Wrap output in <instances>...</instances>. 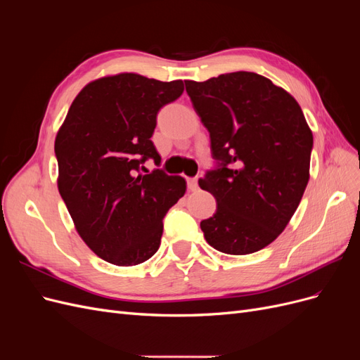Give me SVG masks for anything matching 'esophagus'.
<instances>
[{"label":"esophagus","instance_id":"1","mask_svg":"<svg viewBox=\"0 0 360 360\" xmlns=\"http://www.w3.org/2000/svg\"><path fill=\"white\" fill-rule=\"evenodd\" d=\"M188 188L191 191H197L198 189V179L193 177V179H188Z\"/></svg>","mask_w":360,"mask_h":360}]
</instances>
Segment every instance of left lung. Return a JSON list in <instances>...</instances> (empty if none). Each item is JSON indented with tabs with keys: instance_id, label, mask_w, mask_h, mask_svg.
I'll return each instance as SVG.
<instances>
[{
	"instance_id": "left-lung-1",
	"label": "left lung",
	"mask_w": 360,
	"mask_h": 360,
	"mask_svg": "<svg viewBox=\"0 0 360 360\" xmlns=\"http://www.w3.org/2000/svg\"><path fill=\"white\" fill-rule=\"evenodd\" d=\"M184 84L219 162L198 180L217 202L216 213L201 221L204 238L224 254L257 252L285 230L300 204L311 129L297 101L258 73Z\"/></svg>"
}]
</instances>
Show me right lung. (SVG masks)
<instances>
[{"mask_svg": "<svg viewBox=\"0 0 360 360\" xmlns=\"http://www.w3.org/2000/svg\"><path fill=\"white\" fill-rule=\"evenodd\" d=\"M183 90L181 79L108 75L84 86L58 129V192L79 237L108 263L129 267L153 257L163 216L186 192L180 176L138 172L147 159L159 165L150 139L156 115Z\"/></svg>", "mask_w": 360, "mask_h": 360, "instance_id": "obj_1", "label": "right lung"}]
</instances>
